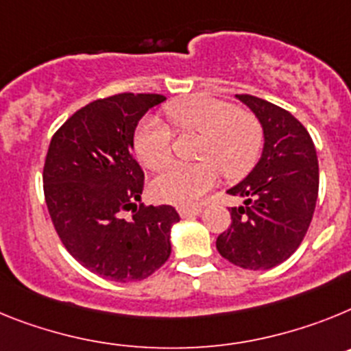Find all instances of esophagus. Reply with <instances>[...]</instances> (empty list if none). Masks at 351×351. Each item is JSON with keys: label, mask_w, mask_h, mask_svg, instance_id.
Wrapping results in <instances>:
<instances>
[{"label": "esophagus", "mask_w": 351, "mask_h": 351, "mask_svg": "<svg viewBox=\"0 0 351 351\" xmlns=\"http://www.w3.org/2000/svg\"><path fill=\"white\" fill-rule=\"evenodd\" d=\"M199 213H201L199 206H196V208H180V215H182L184 219L194 217V215H199Z\"/></svg>", "instance_id": "34e87169"}]
</instances>
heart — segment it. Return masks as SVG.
Returning a JSON list of instances; mask_svg holds the SVG:
<instances>
[{"mask_svg":"<svg viewBox=\"0 0 351 351\" xmlns=\"http://www.w3.org/2000/svg\"><path fill=\"white\" fill-rule=\"evenodd\" d=\"M178 134L199 136L194 148L196 164H175L154 180L152 194L180 206L196 205L219 178L243 176L252 169L263 148V127L254 112L226 100L194 95L166 109ZM134 150L152 171H160L173 158L171 132L157 120H145L134 136Z\"/></svg>","mask_w":351,"mask_h":351,"instance_id":"1","label":"heart"}]
</instances>
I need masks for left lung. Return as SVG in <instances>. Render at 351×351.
I'll list each match as a JSON object with an SVG mask.
<instances>
[{
	"mask_svg": "<svg viewBox=\"0 0 351 351\" xmlns=\"http://www.w3.org/2000/svg\"><path fill=\"white\" fill-rule=\"evenodd\" d=\"M261 121L260 162L228 191L243 199L231 208V226L217 237V251L237 267L268 270L288 260L302 243L318 197L315 143L300 121L258 97L237 95Z\"/></svg>",
	"mask_w": 351,
	"mask_h": 351,
	"instance_id": "obj_1",
	"label": "left lung"
}]
</instances>
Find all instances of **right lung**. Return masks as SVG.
Wrapping results in <instances>:
<instances>
[{
    "instance_id": "1",
    "label": "right lung",
    "mask_w": 351,
    "mask_h": 351,
    "mask_svg": "<svg viewBox=\"0 0 351 351\" xmlns=\"http://www.w3.org/2000/svg\"><path fill=\"white\" fill-rule=\"evenodd\" d=\"M157 93H118L90 102L54 132L45 155L44 196L58 237L75 261L117 282L146 279L171 254V205L146 206L134 130ZM133 217L127 219L124 212Z\"/></svg>"
}]
</instances>
